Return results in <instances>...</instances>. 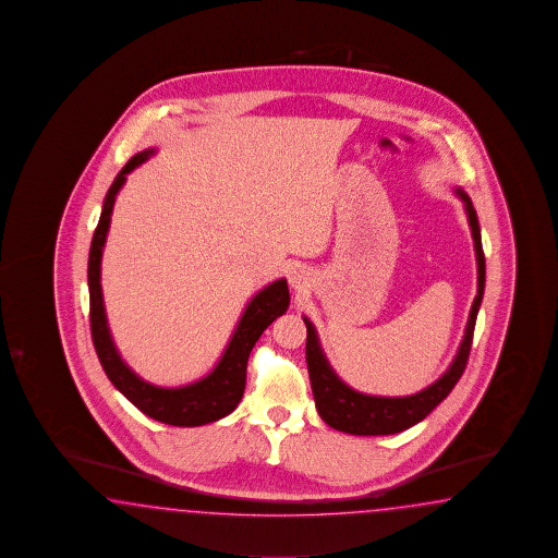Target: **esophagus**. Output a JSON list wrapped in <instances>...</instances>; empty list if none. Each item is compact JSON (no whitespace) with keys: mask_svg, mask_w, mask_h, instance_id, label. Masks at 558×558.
<instances>
[{"mask_svg":"<svg viewBox=\"0 0 558 558\" xmlns=\"http://www.w3.org/2000/svg\"><path fill=\"white\" fill-rule=\"evenodd\" d=\"M290 284H292L294 290H302V288L306 286V276H304V272H302V270H294L292 276H290Z\"/></svg>","mask_w":558,"mask_h":558,"instance_id":"esophagus-1","label":"esophagus"}]
</instances>
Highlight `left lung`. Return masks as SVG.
Segmentation results:
<instances>
[{
    "label": "left lung",
    "mask_w": 558,
    "mask_h": 558,
    "mask_svg": "<svg viewBox=\"0 0 558 558\" xmlns=\"http://www.w3.org/2000/svg\"><path fill=\"white\" fill-rule=\"evenodd\" d=\"M457 194L464 202V210H466L469 223H471L476 264H478V292H476V298L472 302L471 316H469L459 352L452 360L450 368L434 385L424 388L416 395H412V397H368V395L352 390L350 386L344 385L336 376L332 366L328 364V360L324 356L314 326H312L308 318H304L306 330H308V335H306V362H308L310 385H312V392H314V402H316L320 418L336 430L359 434V436H383V434L402 433L410 426L424 421L450 395V390L457 386L462 372L466 368L469 354H471L474 324H476L478 308H481V302H483L486 266H484L483 240H481L476 210H474L471 198L466 196V192L462 187H457Z\"/></svg>",
    "instance_id": "8db88e82"
}]
</instances>
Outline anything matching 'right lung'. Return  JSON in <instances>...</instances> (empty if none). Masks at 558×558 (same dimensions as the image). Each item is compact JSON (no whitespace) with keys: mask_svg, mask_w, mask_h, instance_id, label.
Listing matches in <instances>:
<instances>
[{"mask_svg":"<svg viewBox=\"0 0 558 558\" xmlns=\"http://www.w3.org/2000/svg\"><path fill=\"white\" fill-rule=\"evenodd\" d=\"M156 149L148 148L136 154L116 175L112 186L104 199L98 228L92 238L89 260H87V286H89V324L92 340L98 352L101 368L112 383L136 409L154 421L172 424V426H202L228 416L238 407L246 386V366L254 344L270 324L282 316L290 304V292L284 278L266 286L252 298L244 310L234 335L223 350L222 359L214 371L192 385L180 388H161L142 380L136 372L125 364L120 352L116 350L99 284L101 272V252L106 235L110 230L113 202L118 192L125 184V175L136 170L140 163L154 156Z\"/></svg>","mask_w":558,"mask_h":558,"instance_id":"1","label":"right lung"}]
</instances>
